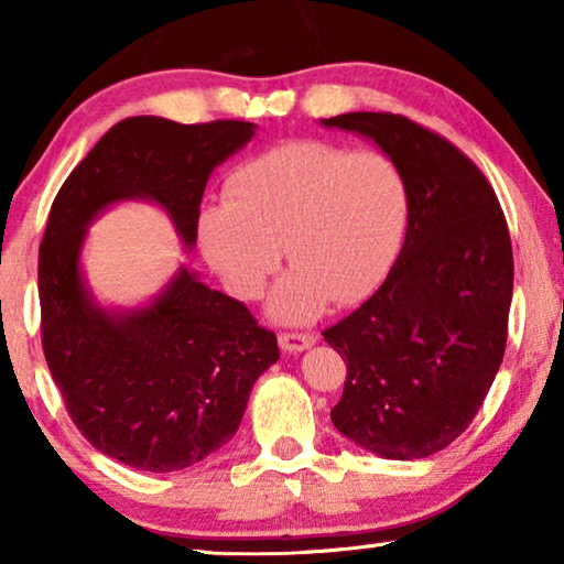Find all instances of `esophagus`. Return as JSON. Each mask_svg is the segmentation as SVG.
Instances as JSON below:
<instances>
[{
    "label": "esophagus",
    "instance_id": "esophagus-1",
    "mask_svg": "<svg viewBox=\"0 0 564 564\" xmlns=\"http://www.w3.org/2000/svg\"><path fill=\"white\" fill-rule=\"evenodd\" d=\"M315 341H318V338H315L313 334H295V330H284V334H280V349L284 354L311 349Z\"/></svg>",
    "mask_w": 564,
    "mask_h": 564
}]
</instances>
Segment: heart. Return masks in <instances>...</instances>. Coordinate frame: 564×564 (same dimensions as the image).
I'll return each instance as SVG.
<instances>
[{
    "label": "heart",
    "mask_w": 564,
    "mask_h": 564,
    "mask_svg": "<svg viewBox=\"0 0 564 564\" xmlns=\"http://www.w3.org/2000/svg\"><path fill=\"white\" fill-rule=\"evenodd\" d=\"M228 199L199 220V246L236 297L251 300L282 259L269 313L305 323L326 307L377 290L403 243L411 195L400 164L382 151L292 141L230 174Z\"/></svg>",
    "instance_id": "heart-1"
}]
</instances>
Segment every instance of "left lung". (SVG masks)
Wrapping results in <instances>:
<instances>
[{
  "label": "left lung",
  "mask_w": 564,
  "mask_h": 564,
  "mask_svg": "<svg viewBox=\"0 0 564 564\" xmlns=\"http://www.w3.org/2000/svg\"><path fill=\"white\" fill-rule=\"evenodd\" d=\"M323 126L372 138L411 195L388 280L323 330L346 361L330 421L384 459H423L473 423L503 361L513 297L506 215L457 145L403 115L346 112Z\"/></svg>",
  "instance_id": "left-lung-1"
}]
</instances>
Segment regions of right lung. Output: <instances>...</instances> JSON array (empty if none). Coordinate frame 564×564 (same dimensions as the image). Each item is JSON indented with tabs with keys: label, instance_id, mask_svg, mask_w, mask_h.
Here are the masks:
<instances>
[{
	"label": "right lung",
	"instance_id": "1",
	"mask_svg": "<svg viewBox=\"0 0 564 564\" xmlns=\"http://www.w3.org/2000/svg\"><path fill=\"white\" fill-rule=\"evenodd\" d=\"M253 130L246 120H120L51 205L37 259L45 361L82 436L143 473L197 465L234 438L253 382L280 359L276 336L187 267L151 305L105 311L82 276L84 236L105 207L151 199L192 249L207 176Z\"/></svg>",
	"mask_w": 564,
	"mask_h": 564
}]
</instances>
